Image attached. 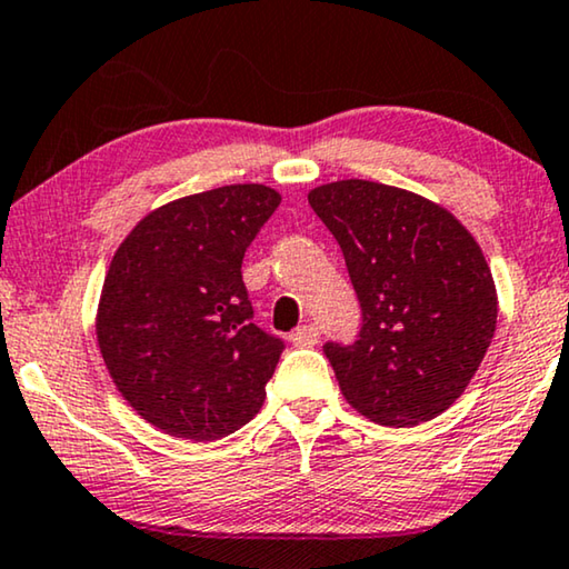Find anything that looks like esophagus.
Here are the masks:
<instances>
[{
	"instance_id": "1",
	"label": "esophagus",
	"mask_w": 569,
	"mask_h": 569,
	"mask_svg": "<svg viewBox=\"0 0 569 569\" xmlns=\"http://www.w3.org/2000/svg\"><path fill=\"white\" fill-rule=\"evenodd\" d=\"M288 340L293 342V346H317L319 340V330L317 325H301L296 327V330L288 335Z\"/></svg>"
}]
</instances>
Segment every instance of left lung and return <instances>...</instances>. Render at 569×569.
<instances>
[{"label":"left lung","instance_id":"1","mask_svg":"<svg viewBox=\"0 0 569 569\" xmlns=\"http://www.w3.org/2000/svg\"><path fill=\"white\" fill-rule=\"evenodd\" d=\"M338 239L363 311L353 346L327 342L342 397L379 426L410 428L469 387L498 325L477 239L428 198L371 180L309 190Z\"/></svg>","mask_w":569,"mask_h":569}]
</instances>
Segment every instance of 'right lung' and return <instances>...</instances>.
Listing matches in <instances>:
<instances>
[{
	"label": "right lung",
	"instance_id": "obj_1",
	"mask_svg": "<svg viewBox=\"0 0 569 569\" xmlns=\"http://www.w3.org/2000/svg\"><path fill=\"white\" fill-rule=\"evenodd\" d=\"M278 203L258 182L178 198L143 216L110 260L94 317L102 361L167 436L219 441L266 402L283 340L252 322L242 258Z\"/></svg>",
	"mask_w": 569,
	"mask_h": 569
}]
</instances>
